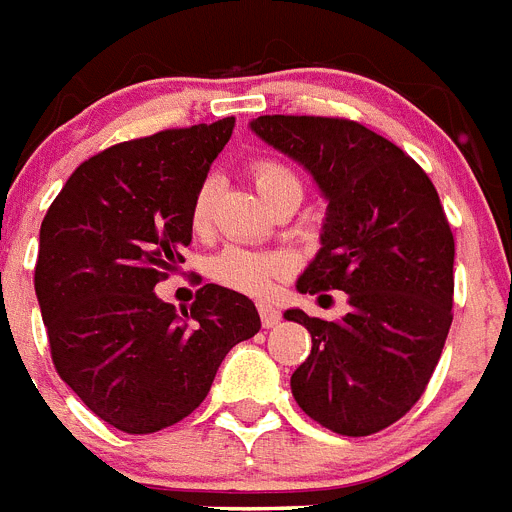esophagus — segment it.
Masks as SVG:
<instances>
[{
  "label": "esophagus",
  "instance_id": "1",
  "mask_svg": "<svg viewBox=\"0 0 512 512\" xmlns=\"http://www.w3.org/2000/svg\"><path fill=\"white\" fill-rule=\"evenodd\" d=\"M257 311H260L262 327H265V330H270V327H275V324L281 322V311L275 309L273 304H268V301H260V304H257Z\"/></svg>",
  "mask_w": 512,
  "mask_h": 512
}]
</instances>
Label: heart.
Listing matches in <instances>:
<instances>
[{"instance_id":"1","label":"heart","mask_w":512,"mask_h":512,"mask_svg":"<svg viewBox=\"0 0 512 512\" xmlns=\"http://www.w3.org/2000/svg\"><path fill=\"white\" fill-rule=\"evenodd\" d=\"M252 177H255L257 193L265 195L273 188L283 185V182H293L296 177L275 162H257L252 167ZM211 195L213 185L206 182L198 193H195L193 208H190V226L195 234L206 231L208 216H211ZM288 268V260L283 255L265 250H252V247H239L231 244L226 250L211 260V275L221 286H229L234 291L242 293H265L273 286Z\"/></svg>"}]
</instances>
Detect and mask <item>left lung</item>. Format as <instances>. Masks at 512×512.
Masks as SVG:
<instances>
[{
  "label": "left lung",
  "instance_id": "1",
  "mask_svg": "<svg viewBox=\"0 0 512 512\" xmlns=\"http://www.w3.org/2000/svg\"><path fill=\"white\" fill-rule=\"evenodd\" d=\"M250 128L327 201L322 247L296 291H345L350 304L335 322L286 309L311 335L293 399L332 433H379L422 397L453 319V234L438 193L415 159L361 123L260 115Z\"/></svg>",
  "mask_w": 512,
  "mask_h": 512
}]
</instances>
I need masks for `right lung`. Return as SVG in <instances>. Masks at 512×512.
<instances>
[{
  "mask_svg": "<svg viewBox=\"0 0 512 512\" xmlns=\"http://www.w3.org/2000/svg\"><path fill=\"white\" fill-rule=\"evenodd\" d=\"M234 118L159 131L79 164L41 224L35 296L53 366L100 420L157 433L206 399L260 332L244 293L208 283L177 311L154 293L193 242L190 208Z\"/></svg>",
  "mask_w": 512,
  "mask_h": 512,
  "instance_id": "right-lung-1",
  "label": "right lung"
}]
</instances>
